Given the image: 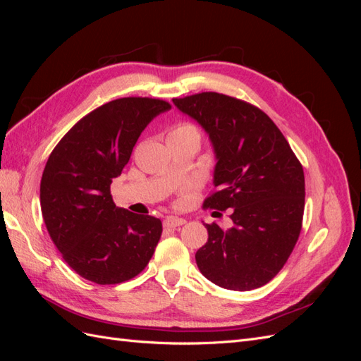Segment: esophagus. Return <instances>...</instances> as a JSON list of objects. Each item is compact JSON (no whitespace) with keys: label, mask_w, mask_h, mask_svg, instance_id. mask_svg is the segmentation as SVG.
<instances>
[{"label":"esophagus","mask_w":361,"mask_h":361,"mask_svg":"<svg viewBox=\"0 0 361 361\" xmlns=\"http://www.w3.org/2000/svg\"><path fill=\"white\" fill-rule=\"evenodd\" d=\"M185 220L183 218H176V216H169L164 220V227L166 228H176L179 226H183Z\"/></svg>","instance_id":"obj_1"}]
</instances>
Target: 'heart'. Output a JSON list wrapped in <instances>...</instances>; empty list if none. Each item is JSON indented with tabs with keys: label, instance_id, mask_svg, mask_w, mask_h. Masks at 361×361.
Here are the masks:
<instances>
[{
	"label": "heart",
	"instance_id": "heart-1",
	"mask_svg": "<svg viewBox=\"0 0 361 361\" xmlns=\"http://www.w3.org/2000/svg\"><path fill=\"white\" fill-rule=\"evenodd\" d=\"M173 140H194L200 143V133L197 126H194L192 123L188 122H180L173 125L169 130H167V141H173Z\"/></svg>",
	"mask_w": 361,
	"mask_h": 361
}]
</instances>
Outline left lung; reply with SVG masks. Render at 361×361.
Wrapping results in <instances>:
<instances>
[{
  "instance_id": "obj_1",
  "label": "left lung",
  "mask_w": 361,
  "mask_h": 361,
  "mask_svg": "<svg viewBox=\"0 0 361 361\" xmlns=\"http://www.w3.org/2000/svg\"><path fill=\"white\" fill-rule=\"evenodd\" d=\"M173 102L197 120L215 150V191L203 207L232 212L231 228L204 226L207 243L195 253L200 272L231 290L267 285L285 267L301 232V162L276 123L255 105L215 92Z\"/></svg>"
}]
</instances>
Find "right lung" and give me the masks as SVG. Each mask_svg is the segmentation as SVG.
<instances>
[{
	"label": "right lung",
	"mask_w": 361,
	"mask_h": 361,
	"mask_svg": "<svg viewBox=\"0 0 361 361\" xmlns=\"http://www.w3.org/2000/svg\"><path fill=\"white\" fill-rule=\"evenodd\" d=\"M170 108L162 99L120 97L84 116L51 152L40 180L43 221L85 280L128 281L154 256L161 220L116 207L110 187L150 120Z\"/></svg>",
	"instance_id": "1"
}]
</instances>
